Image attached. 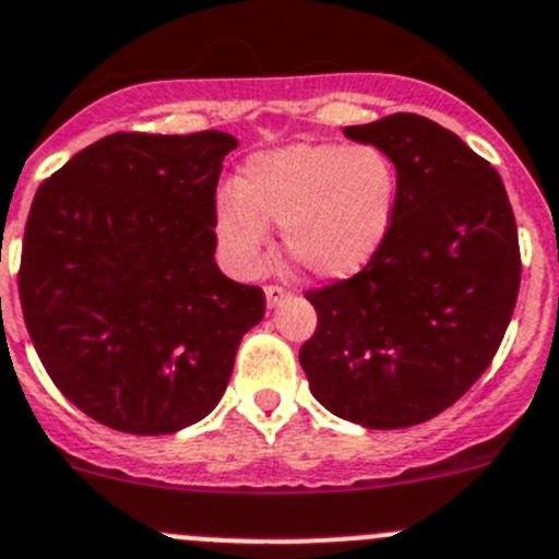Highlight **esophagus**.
<instances>
[{"mask_svg":"<svg viewBox=\"0 0 559 559\" xmlns=\"http://www.w3.org/2000/svg\"><path fill=\"white\" fill-rule=\"evenodd\" d=\"M264 297H267V308H275L284 300H289V289H284V286H267Z\"/></svg>","mask_w":559,"mask_h":559,"instance_id":"34e87169","label":"esophagus"}]
</instances>
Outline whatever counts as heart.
<instances>
[{
    "label": "heart",
    "instance_id": "heart-1",
    "mask_svg": "<svg viewBox=\"0 0 559 559\" xmlns=\"http://www.w3.org/2000/svg\"><path fill=\"white\" fill-rule=\"evenodd\" d=\"M399 171L373 144L297 142L246 160L235 188L215 199V231L242 273L267 259L270 224L306 273L346 281L366 270L390 235Z\"/></svg>",
    "mask_w": 559,
    "mask_h": 559
}]
</instances>
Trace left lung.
Masks as SVG:
<instances>
[{"instance_id":"left-lung-1","label":"left lung","mask_w":559,"mask_h":559,"mask_svg":"<svg viewBox=\"0 0 559 559\" xmlns=\"http://www.w3.org/2000/svg\"><path fill=\"white\" fill-rule=\"evenodd\" d=\"M399 171L390 235L366 270L306 292L300 346L311 393L366 429H406L456 404L489 368L516 306L522 259L489 160L420 114L344 128Z\"/></svg>"}]
</instances>
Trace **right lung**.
<instances>
[{"instance_id": "right-lung-1", "label": "right lung", "mask_w": 559, "mask_h": 559, "mask_svg": "<svg viewBox=\"0 0 559 559\" xmlns=\"http://www.w3.org/2000/svg\"><path fill=\"white\" fill-rule=\"evenodd\" d=\"M237 139L114 133L35 193L19 295L64 399L124 435L215 409L264 292L215 264V188Z\"/></svg>"}]
</instances>
